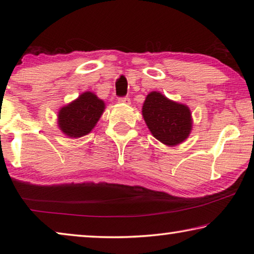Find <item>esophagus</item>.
<instances>
[{"instance_id": "1", "label": "esophagus", "mask_w": 254, "mask_h": 254, "mask_svg": "<svg viewBox=\"0 0 254 254\" xmlns=\"http://www.w3.org/2000/svg\"><path fill=\"white\" fill-rule=\"evenodd\" d=\"M119 103H122V104L128 105V104H131V101H130V98H128L127 96H126V97H120L119 98Z\"/></svg>"}]
</instances>
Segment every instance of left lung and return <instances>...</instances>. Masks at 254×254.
Masks as SVG:
<instances>
[{
	"instance_id": "obj_1",
	"label": "left lung",
	"mask_w": 254,
	"mask_h": 254,
	"mask_svg": "<svg viewBox=\"0 0 254 254\" xmlns=\"http://www.w3.org/2000/svg\"><path fill=\"white\" fill-rule=\"evenodd\" d=\"M142 115L150 132L161 143L174 147L190 134L192 119L187 105L174 102L159 92L145 97Z\"/></svg>"
}]
</instances>
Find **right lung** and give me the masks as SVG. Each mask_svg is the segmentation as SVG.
Instances as JSON below:
<instances>
[{"mask_svg":"<svg viewBox=\"0 0 254 254\" xmlns=\"http://www.w3.org/2000/svg\"><path fill=\"white\" fill-rule=\"evenodd\" d=\"M105 110V103L92 92H85L58 112V127L69 137L91 132Z\"/></svg>","mask_w":254,"mask_h":254,"instance_id":"obj_1","label":"right lung"}]
</instances>
